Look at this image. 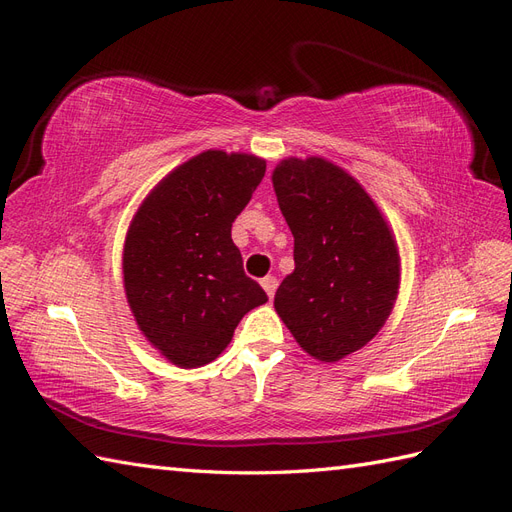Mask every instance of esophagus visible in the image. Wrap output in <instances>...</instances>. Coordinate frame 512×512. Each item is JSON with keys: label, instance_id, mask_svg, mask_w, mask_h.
<instances>
[{"label": "esophagus", "instance_id": "esophagus-1", "mask_svg": "<svg viewBox=\"0 0 512 512\" xmlns=\"http://www.w3.org/2000/svg\"><path fill=\"white\" fill-rule=\"evenodd\" d=\"M260 284H262V288H265L267 297H269V299H273V297H275V290H277V280H275V277H273V275L262 277Z\"/></svg>", "mask_w": 512, "mask_h": 512}]
</instances>
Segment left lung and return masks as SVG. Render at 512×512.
<instances>
[{"instance_id": "1", "label": "left lung", "mask_w": 512, "mask_h": 512, "mask_svg": "<svg viewBox=\"0 0 512 512\" xmlns=\"http://www.w3.org/2000/svg\"><path fill=\"white\" fill-rule=\"evenodd\" d=\"M273 190L294 237V271L275 309L318 361L363 348L389 318L399 288L397 245L374 200L322 158H288Z\"/></svg>"}]
</instances>
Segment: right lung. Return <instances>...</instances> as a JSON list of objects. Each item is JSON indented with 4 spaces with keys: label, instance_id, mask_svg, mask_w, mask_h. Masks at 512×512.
<instances>
[{
    "label": "right lung",
    "instance_id": "1",
    "mask_svg": "<svg viewBox=\"0 0 512 512\" xmlns=\"http://www.w3.org/2000/svg\"><path fill=\"white\" fill-rule=\"evenodd\" d=\"M265 170L247 153L205 151L162 179L134 215L123 286L138 329L175 365L211 363L239 320L267 303L230 237Z\"/></svg>",
    "mask_w": 512,
    "mask_h": 512
}]
</instances>
